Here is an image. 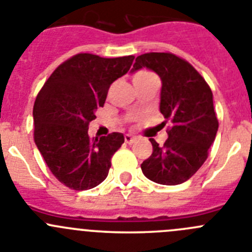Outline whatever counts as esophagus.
Here are the masks:
<instances>
[{
	"label": "esophagus",
	"instance_id": "obj_1",
	"mask_svg": "<svg viewBox=\"0 0 252 252\" xmlns=\"http://www.w3.org/2000/svg\"><path fill=\"white\" fill-rule=\"evenodd\" d=\"M124 140H126V143H128V144H133V143L135 142V137L129 135V134H126V135H124Z\"/></svg>",
	"mask_w": 252,
	"mask_h": 252
}]
</instances>
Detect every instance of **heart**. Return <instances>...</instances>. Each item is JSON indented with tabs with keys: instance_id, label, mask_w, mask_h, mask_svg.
<instances>
[{
	"instance_id": "1",
	"label": "heart",
	"mask_w": 252,
	"mask_h": 252,
	"mask_svg": "<svg viewBox=\"0 0 252 252\" xmlns=\"http://www.w3.org/2000/svg\"><path fill=\"white\" fill-rule=\"evenodd\" d=\"M147 76H152V74H150V73H148V72H139L137 74V76L134 77V79H137V78H143V77H147Z\"/></svg>"
}]
</instances>
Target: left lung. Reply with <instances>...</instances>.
Returning a JSON list of instances; mask_svg holds the SVG:
<instances>
[{"label": "left lung", "mask_w": 252, "mask_h": 252, "mask_svg": "<svg viewBox=\"0 0 252 252\" xmlns=\"http://www.w3.org/2000/svg\"><path fill=\"white\" fill-rule=\"evenodd\" d=\"M142 68L160 77L159 109L171 126L164 145L150 138L153 153L140 168L154 183L182 184L200 169L215 140L219 122L213 93L190 63L171 53L153 52L138 56L130 72Z\"/></svg>", "instance_id": "1"}]
</instances>
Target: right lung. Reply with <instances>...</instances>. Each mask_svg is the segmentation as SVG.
<instances>
[{
	"mask_svg": "<svg viewBox=\"0 0 252 252\" xmlns=\"http://www.w3.org/2000/svg\"><path fill=\"white\" fill-rule=\"evenodd\" d=\"M133 60L79 53L52 73L37 95L34 142L52 174L69 189H92L108 176L124 135L91 138L88 126L110 84L128 72Z\"/></svg>",
	"mask_w": 252,
	"mask_h": 252,
	"instance_id": "obj_1",
	"label": "right lung"
}]
</instances>
